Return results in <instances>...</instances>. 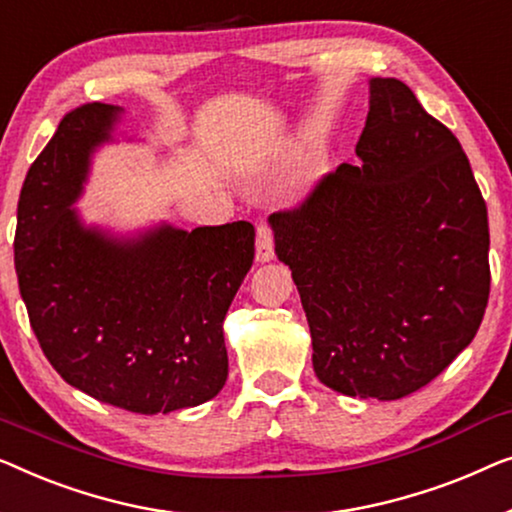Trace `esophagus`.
<instances>
[{"mask_svg": "<svg viewBox=\"0 0 512 512\" xmlns=\"http://www.w3.org/2000/svg\"><path fill=\"white\" fill-rule=\"evenodd\" d=\"M257 262H271L273 259V236L271 229L266 225L257 227V250H255Z\"/></svg>", "mask_w": 512, "mask_h": 512, "instance_id": "1", "label": "esophagus"}]
</instances>
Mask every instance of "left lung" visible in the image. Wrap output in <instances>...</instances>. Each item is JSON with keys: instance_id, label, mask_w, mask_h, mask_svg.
Instances as JSON below:
<instances>
[{"instance_id": "8db88e82", "label": "left lung", "mask_w": 512, "mask_h": 512, "mask_svg": "<svg viewBox=\"0 0 512 512\" xmlns=\"http://www.w3.org/2000/svg\"><path fill=\"white\" fill-rule=\"evenodd\" d=\"M355 164L273 213L320 383L394 401L473 341L489 297L487 206L448 127L397 78H371Z\"/></svg>"}]
</instances>
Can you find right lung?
I'll use <instances>...</instances> for the list:
<instances>
[{
	"mask_svg": "<svg viewBox=\"0 0 512 512\" xmlns=\"http://www.w3.org/2000/svg\"><path fill=\"white\" fill-rule=\"evenodd\" d=\"M125 109L85 104L27 171L13 241L20 297L43 355L71 387L129 413L199 406L227 380L222 322L255 259V227L129 234L74 206ZM132 141V139H129Z\"/></svg>",
	"mask_w": 512,
	"mask_h": 512,
	"instance_id": "obj_1",
	"label": "right lung"
}]
</instances>
